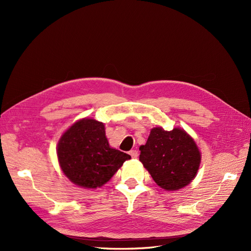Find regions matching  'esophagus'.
<instances>
[{
  "instance_id": "1",
  "label": "esophagus",
  "mask_w": 251,
  "mask_h": 251,
  "mask_svg": "<svg viewBox=\"0 0 251 251\" xmlns=\"http://www.w3.org/2000/svg\"><path fill=\"white\" fill-rule=\"evenodd\" d=\"M130 155L132 156V158H137L138 157V151H136V150H132L130 151Z\"/></svg>"
}]
</instances>
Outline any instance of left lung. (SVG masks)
<instances>
[{"mask_svg": "<svg viewBox=\"0 0 251 251\" xmlns=\"http://www.w3.org/2000/svg\"><path fill=\"white\" fill-rule=\"evenodd\" d=\"M139 150V160L165 191H178L188 185L198 173L200 151L183 128H151L147 143Z\"/></svg>", "mask_w": 251, "mask_h": 251, "instance_id": "1", "label": "left lung"}]
</instances>
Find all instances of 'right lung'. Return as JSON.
I'll list each match as a JSON object with an SVG mask.
<instances>
[{
	"label": "right lung",
	"mask_w": 251,
	"mask_h": 251,
	"mask_svg": "<svg viewBox=\"0 0 251 251\" xmlns=\"http://www.w3.org/2000/svg\"><path fill=\"white\" fill-rule=\"evenodd\" d=\"M57 158L63 173L74 184L97 188L107 183L131 156L110 147L102 123L83 118L60 137Z\"/></svg>",
	"instance_id": "1"
}]
</instances>
